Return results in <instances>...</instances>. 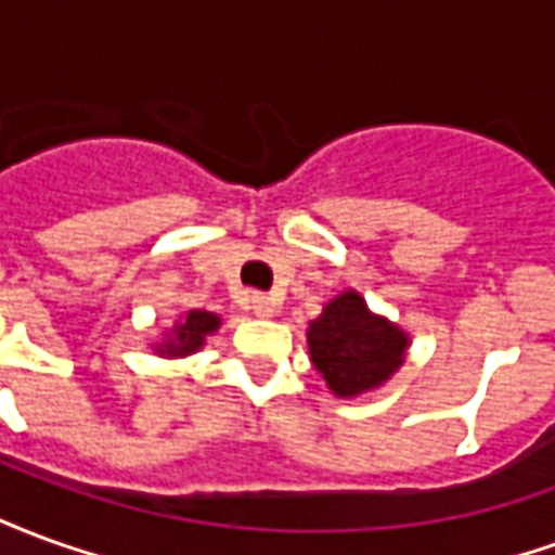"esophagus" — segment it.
Listing matches in <instances>:
<instances>
[{"mask_svg": "<svg viewBox=\"0 0 555 555\" xmlns=\"http://www.w3.org/2000/svg\"><path fill=\"white\" fill-rule=\"evenodd\" d=\"M249 309H253L258 318H273V314H276V300L267 297V294H253V297H249Z\"/></svg>", "mask_w": 555, "mask_h": 555, "instance_id": "1", "label": "esophagus"}]
</instances>
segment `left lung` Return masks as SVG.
I'll return each mask as SVG.
<instances>
[{
	"instance_id": "1",
	"label": "left lung",
	"mask_w": 555,
	"mask_h": 555,
	"mask_svg": "<svg viewBox=\"0 0 555 555\" xmlns=\"http://www.w3.org/2000/svg\"><path fill=\"white\" fill-rule=\"evenodd\" d=\"M309 360L336 398H360L389 384L408 360L410 336L369 309L360 291H341L306 330Z\"/></svg>"
}]
</instances>
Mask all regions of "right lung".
I'll use <instances>...</instances> for the list:
<instances>
[{"label":"right lung","mask_w":555,"mask_h":555,"mask_svg":"<svg viewBox=\"0 0 555 555\" xmlns=\"http://www.w3.org/2000/svg\"><path fill=\"white\" fill-rule=\"evenodd\" d=\"M222 324V318L214 312H205V309H190L183 312L175 324L163 333V338H157L151 350L157 357H166V360H183V357H193L198 350L205 348L207 338L214 336Z\"/></svg>","instance_id":"right-lung-1"}]
</instances>
